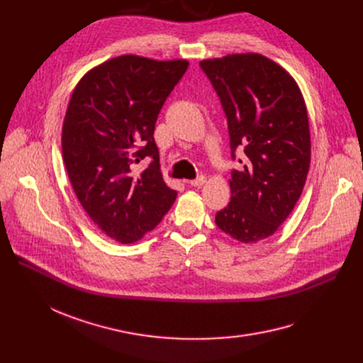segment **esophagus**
<instances>
[{
    "mask_svg": "<svg viewBox=\"0 0 363 363\" xmlns=\"http://www.w3.org/2000/svg\"><path fill=\"white\" fill-rule=\"evenodd\" d=\"M204 182H206V178H204V175H199L196 179L188 181V185H191V186H201Z\"/></svg>",
    "mask_w": 363,
    "mask_h": 363,
    "instance_id": "1",
    "label": "esophagus"
}]
</instances>
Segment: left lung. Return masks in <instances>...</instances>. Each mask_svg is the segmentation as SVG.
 Segmentation results:
<instances>
[{"mask_svg": "<svg viewBox=\"0 0 363 363\" xmlns=\"http://www.w3.org/2000/svg\"><path fill=\"white\" fill-rule=\"evenodd\" d=\"M226 116L231 201L216 213L219 230L241 242L272 235L303 191L311 163L306 106L291 76L260 54L203 60ZM246 156L241 161L236 151Z\"/></svg>", "mask_w": 363, "mask_h": 363, "instance_id": "left-lung-1", "label": "left lung"}]
</instances>
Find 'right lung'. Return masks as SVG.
<instances>
[{
    "label": "right lung",
    "mask_w": 363,
    "mask_h": 363,
    "mask_svg": "<svg viewBox=\"0 0 363 363\" xmlns=\"http://www.w3.org/2000/svg\"><path fill=\"white\" fill-rule=\"evenodd\" d=\"M186 69L185 60L121 55L72 94L62 133L70 184L91 220L123 244L155 230L177 200L160 174L155 128ZM144 158L150 164L137 177L133 166Z\"/></svg>",
    "instance_id": "obj_1"
}]
</instances>
